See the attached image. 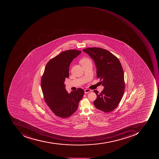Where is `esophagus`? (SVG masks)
I'll return each mask as SVG.
<instances>
[{"label": "esophagus", "instance_id": "esophagus-1", "mask_svg": "<svg viewBox=\"0 0 159 159\" xmlns=\"http://www.w3.org/2000/svg\"><path fill=\"white\" fill-rule=\"evenodd\" d=\"M91 92V90L90 89H86L84 90V93H88L90 92Z\"/></svg>", "mask_w": 159, "mask_h": 159}]
</instances>
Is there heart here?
<instances>
[{"label": "heart", "instance_id": "obj_1", "mask_svg": "<svg viewBox=\"0 0 159 159\" xmlns=\"http://www.w3.org/2000/svg\"><path fill=\"white\" fill-rule=\"evenodd\" d=\"M91 62V61H90L89 60L86 58L83 59L81 61V62L82 64H83V63H86V62Z\"/></svg>", "mask_w": 159, "mask_h": 159}]
</instances>
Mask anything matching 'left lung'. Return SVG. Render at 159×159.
Masks as SVG:
<instances>
[{
  "label": "left lung",
  "instance_id": "8db88e82",
  "mask_svg": "<svg viewBox=\"0 0 159 159\" xmlns=\"http://www.w3.org/2000/svg\"><path fill=\"white\" fill-rule=\"evenodd\" d=\"M93 59L97 67V76L100 78L104 89L101 93L94 90L97 98L93 102L97 109L109 112L116 108L125 90L124 74L120 62L107 50L98 47L84 49Z\"/></svg>",
  "mask_w": 159,
  "mask_h": 159
}]
</instances>
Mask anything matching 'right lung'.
Instances as JSON below:
<instances>
[{
  "label": "right lung",
  "instance_id": "obj_1",
  "mask_svg": "<svg viewBox=\"0 0 159 159\" xmlns=\"http://www.w3.org/2000/svg\"><path fill=\"white\" fill-rule=\"evenodd\" d=\"M81 51L70 50L61 52L50 60L45 68L41 80L44 98L50 109L57 116L66 118L77 110L84 91L81 88L68 93L65 81L69 76V68Z\"/></svg>",
  "mask_w": 159,
  "mask_h": 159
}]
</instances>
